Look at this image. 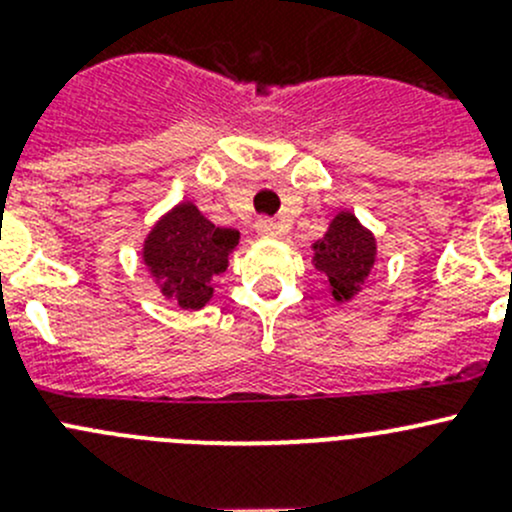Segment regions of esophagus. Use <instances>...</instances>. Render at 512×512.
I'll return each mask as SVG.
<instances>
[{
	"instance_id": "esophagus-1",
	"label": "esophagus",
	"mask_w": 512,
	"mask_h": 512,
	"mask_svg": "<svg viewBox=\"0 0 512 512\" xmlns=\"http://www.w3.org/2000/svg\"><path fill=\"white\" fill-rule=\"evenodd\" d=\"M255 230H257V235H260V237H277V235H280V225H277L275 220H270V218L257 220Z\"/></svg>"
}]
</instances>
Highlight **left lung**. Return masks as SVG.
<instances>
[{"instance_id":"1","label":"left lung","mask_w":512,"mask_h":512,"mask_svg":"<svg viewBox=\"0 0 512 512\" xmlns=\"http://www.w3.org/2000/svg\"><path fill=\"white\" fill-rule=\"evenodd\" d=\"M314 270L327 277L334 302H349L361 292L376 262V237L354 213L339 210L322 240L312 245Z\"/></svg>"}]
</instances>
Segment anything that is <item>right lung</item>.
<instances>
[{"label":"right lung","instance_id":"obj_1","mask_svg":"<svg viewBox=\"0 0 512 512\" xmlns=\"http://www.w3.org/2000/svg\"><path fill=\"white\" fill-rule=\"evenodd\" d=\"M237 242L240 232L213 225L198 205L183 200L151 227L141 257L160 294L195 312L210 302L213 280L227 270Z\"/></svg>","mask_w":512,"mask_h":512}]
</instances>
